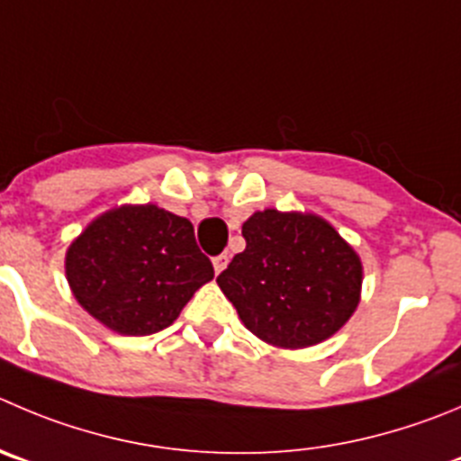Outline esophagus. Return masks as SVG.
<instances>
[{"label":"esophagus","mask_w":461,"mask_h":461,"mask_svg":"<svg viewBox=\"0 0 461 461\" xmlns=\"http://www.w3.org/2000/svg\"><path fill=\"white\" fill-rule=\"evenodd\" d=\"M228 265V256L226 253H219V256L212 258V267H214V274H221Z\"/></svg>","instance_id":"esophagus-1"}]
</instances>
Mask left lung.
<instances>
[{
  "label": "left lung",
  "mask_w": 461,
  "mask_h": 461,
  "mask_svg": "<svg viewBox=\"0 0 461 461\" xmlns=\"http://www.w3.org/2000/svg\"><path fill=\"white\" fill-rule=\"evenodd\" d=\"M247 249L217 276L244 326L280 348L335 335L355 312L362 262L321 217L265 210L242 226Z\"/></svg>",
  "instance_id": "obj_1"
}]
</instances>
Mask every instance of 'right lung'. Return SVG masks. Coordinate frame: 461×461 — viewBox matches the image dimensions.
Wrapping results in <instances>:
<instances>
[{
    "instance_id": "add662e5",
    "label": "right lung",
    "mask_w": 461,
    "mask_h": 461,
    "mask_svg": "<svg viewBox=\"0 0 461 461\" xmlns=\"http://www.w3.org/2000/svg\"><path fill=\"white\" fill-rule=\"evenodd\" d=\"M65 274L96 321L142 337L172 326L214 269L185 217L158 205H122L74 240Z\"/></svg>"
}]
</instances>
